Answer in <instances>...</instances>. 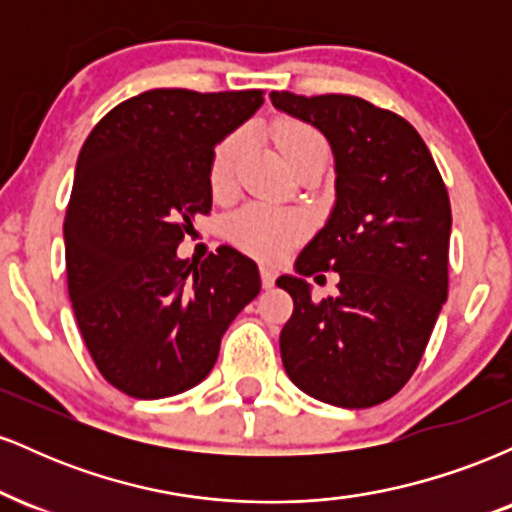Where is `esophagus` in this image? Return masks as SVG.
Here are the masks:
<instances>
[{"mask_svg": "<svg viewBox=\"0 0 512 512\" xmlns=\"http://www.w3.org/2000/svg\"><path fill=\"white\" fill-rule=\"evenodd\" d=\"M260 279H262L264 289H272L274 281H276V272L272 267H260Z\"/></svg>", "mask_w": 512, "mask_h": 512, "instance_id": "esophagus-1", "label": "esophagus"}]
</instances>
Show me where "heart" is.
<instances>
[{"label": "heart", "instance_id": "obj_1", "mask_svg": "<svg viewBox=\"0 0 512 512\" xmlns=\"http://www.w3.org/2000/svg\"><path fill=\"white\" fill-rule=\"evenodd\" d=\"M272 139L279 154L296 173L310 163H327V156H330V144H327L325 134L310 122L296 120V117L276 120L272 125ZM243 149V132H233L223 137L211 151L209 190L216 199H228L233 195ZM305 233H308V223L301 214L267 207V204H250L228 221V238L240 250L250 252L260 260H279L293 245L301 243Z\"/></svg>", "mask_w": 512, "mask_h": 512}]
</instances>
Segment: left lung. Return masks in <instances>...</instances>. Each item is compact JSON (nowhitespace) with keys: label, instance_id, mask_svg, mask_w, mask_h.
<instances>
[{"label":"left lung","instance_id":"left-lung-1","mask_svg":"<svg viewBox=\"0 0 512 512\" xmlns=\"http://www.w3.org/2000/svg\"><path fill=\"white\" fill-rule=\"evenodd\" d=\"M272 103L325 132L337 163V204L296 269L337 272L339 296L313 301L301 276L276 279L293 298L281 361L305 395L375 407L409 383L448 298V187L392 110L346 93L274 91Z\"/></svg>","mask_w":512,"mask_h":512}]
</instances>
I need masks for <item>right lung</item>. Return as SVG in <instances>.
I'll list each match as a JSON object with an SVG mask.
<instances>
[{
  "instance_id": "add662e5",
  "label": "right lung",
  "mask_w": 512,
  "mask_h": 512,
  "mask_svg": "<svg viewBox=\"0 0 512 512\" xmlns=\"http://www.w3.org/2000/svg\"><path fill=\"white\" fill-rule=\"evenodd\" d=\"M262 101V88H154L115 105L81 146L64 216L69 298L96 368L129 397L202 383L223 332L260 293L243 252L219 245L190 262L178 245L211 211L214 144Z\"/></svg>"
}]
</instances>
